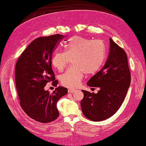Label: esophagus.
I'll use <instances>...</instances> for the list:
<instances>
[{
  "instance_id": "obj_1",
  "label": "esophagus",
  "mask_w": 146,
  "mask_h": 146,
  "mask_svg": "<svg viewBox=\"0 0 146 146\" xmlns=\"http://www.w3.org/2000/svg\"><path fill=\"white\" fill-rule=\"evenodd\" d=\"M76 90H74V89H69V90H68V92H69V93H73Z\"/></svg>"
}]
</instances>
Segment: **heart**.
<instances>
[{"label": "heart", "mask_w": 146, "mask_h": 146, "mask_svg": "<svg viewBox=\"0 0 146 146\" xmlns=\"http://www.w3.org/2000/svg\"><path fill=\"white\" fill-rule=\"evenodd\" d=\"M64 52H56L52 63L58 71H62L72 60L73 68L60 76L62 86L74 88L78 86L85 73L93 74L99 70L105 60L106 48L102 40L74 36L64 44Z\"/></svg>", "instance_id": "obj_1"}]
</instances>
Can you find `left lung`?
Wrapping results in <instances>:
<instances>
[{
    "label": "left lung",
    "instance_id": "left-lung-1",
    "mask_svg": "<svg viewBox=\"0 0 146 146\" xmlns=\"http://www.w3.org/2000/svg\"><path fill=\"white\" fill-rule=\"evenodd\" d=\"M110 52L106 64L90 79L87 85L98 87L97 94L82 90L83 114L94 121L111 117L122 105L131 81V75L125 50L110 38Z\"/></svg>",
    "mask_w": 146,
    "mask_h": 146
}]
</instances>
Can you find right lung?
Returning <instances> with one entry per match:
<instances>
[{
	"label": "right lung",
	"instance_id": "right-lung-1",
	"mask_svg": "<svg viewBox=\"0 0 146 146\" xmlns=\"http://www.w3.org/2000/svg\"><path fill=\"white\" fill-rule=\"evenodd\" d=\"M64 35L56 34L35 39L18 58L15 69V80L19 103L23 111L33 120L49 123L58 117L56 103L67 93V89L57 87L53 93L44 90L48 82L56 87L52 67L53 53Z\"/></svg>",
	"mask_w": 146,
	"mask_h": 146
}]
</instances>
